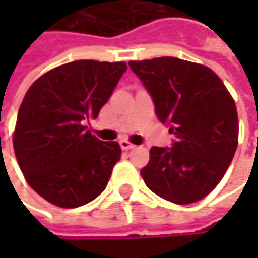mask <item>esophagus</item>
<instances>
[{
  "label": "esophagus",
  "mask_w": 258,
  "mask_h": 258,
  "mask_svg": "<svg viewBox=\"0 0 258 258\" xmlns=\"http://www.w3.org/2000/svg\"><path fill=\"white\" fill-rule=\"evenodd\" d=\"M119 146L124 149V151H128V149H133V148H136L133 143H130L128 140H125V139H122V140H119Z\"/></svg>",
  "instance_id": "1"
}]
</instances>
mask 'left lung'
Segmentation results:
<instances>
[{
	"mask_svg": "<svg viewBox=\"0 0 258 258\" xmlns=\"http://www.w3.org/2000/svg\"><path fill=\"white\" fill-rule=\"evenodd\" d=\"M149 92L155 113L175 134L172 148H151L140 170L157 196L188 205L223 179L237 148V112L227 88L211 69L173 56L130 61Z\"/></svg>",
	"mask_w": 258,
	"mask_h": 258,
	"instance_id": "8db88e82",
	"label": "left lung"
}]
</instances>
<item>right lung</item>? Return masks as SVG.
Returning a JSON list of instances; mask_svg holds the SVG:
<instances>
[{"mask_svg":"<svg viewBox=\"0 0 258 258\" xmlns=\"http://www.w3.org/2000/svg\"><path fill=\"white\" fill-rule=\"evenodd\" d=\"M125 72V62L73 61L25 94L13 148L29 186L52 205L79 208L104 191L121 146L101 142L85 122L98 116Z\"/></svg>","mask_w":258,"mask_h":258,"instance_id":"1","label":"right lung"}]
</instances>
